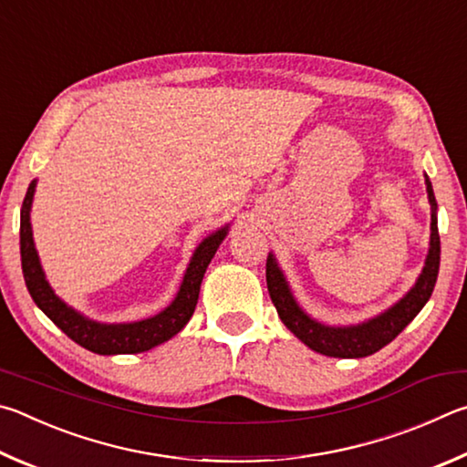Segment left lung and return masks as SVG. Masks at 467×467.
<instances>
[{
  "label": "left lung",
  "mask_w": 467,
  "mask_h": 467,
  "mask_svg": "<svg viewBox=\"0 0 467 467\" xmlns=\"http://www.w3.org/2000/svg\"><path fill=\"white\" fill-rule=\"evenodd\" d=\"M424 184H427L429 204H431V240L429 252L424 258V266L419 279L410 287L406 296L400 297L394 306L383 309L381 314L369 317V320L348 324V326H330L324 324L316 317L309 316L304 307L299 306L291 291V285L285 276L279 260L268 252L266 258V287L271 293V299L279 312L281 322L296 334L316 353L326 357L338 358H358L378 353L379 348L389 345L408 324H410L420 309L427 306L429 297L435 289L439 263H441V240L437 229V201L432 192V184L429 176L424 174Z\"/></svg>",
  "instance_id": "obj_1"
}]
</instances>
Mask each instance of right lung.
Instances as JSON below:
<instances>
[{
    "label": "right lung",
    "instance_id": "1",
    "mask_svg": "<svg viewBox=\"0 0 467 467\" xmlns=\"http://www.w3.org/2000/svg\"><path fill=\"white\" fill-rule=\"evenodd\" d=\"M35 192L36 178L30 182L20 211L22 273L30 297L35 299V304L43 309V314L57 328H61L73 342H78L79 347L92 350L96 355L145 353V350L176 337L184 328L194 314L196 301H199L204 271H207L211 258L215 256L221 242L225 240L229 223L215 229V232L209 234L207 238H202L199 246L194 248L176 297L161 312L135 322H98L94 317H88L78 312L76 307L65 304L51 287V283L47 281V275L43 271V265H40L35 246V238H32L30 211L32 201H35Z\"/></svg>",
    "mask_w": 467,
    "mask_h": 467
}]
</instances>
